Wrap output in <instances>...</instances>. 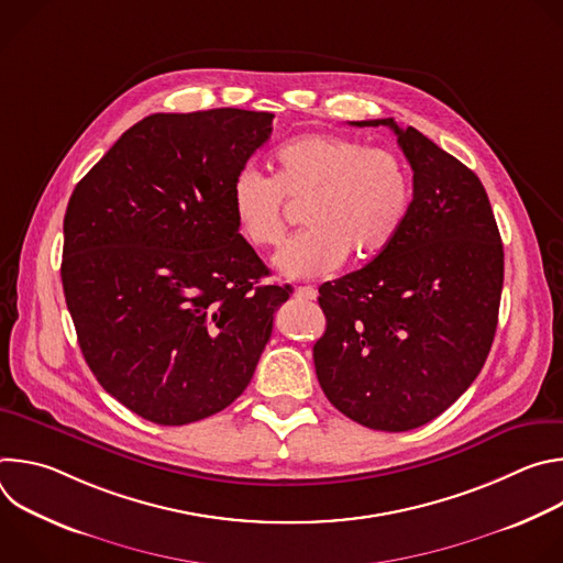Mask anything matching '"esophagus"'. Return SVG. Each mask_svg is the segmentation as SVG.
I'll return each instance as SVG.
<instances>
[{"mask_svg":"<svg viewBox=\"0 0 563 563\" xmlns=\"http://www.w3.org/2000/svg\"><path fill=\"white\" fill-rule=\"evenodd\" d=\"M294 294H296V298L307 300V302H309V300H316V296H318L313 287H296V291H294Z\"/></svg>","mask_w":563,"mask_h":563,"instance_id":"obj_1","label":"esophagus"}]
</instances>
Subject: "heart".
Segmentation results:
<instances>
[{
  "mask_svg": "<svg viewBox=\"0 0 563 563\" xmlns=\"http://www.w3.org/2000/svg\"><path fill=\"white\" fill-rule=\"evenodd\" d=\"M287 202H307L302 222L276 258L291 278L334 274L352 254L372 261L404 231L415 183L406 159L389 148L330 133H309L276 151V172L240 169L229 189L238 233L256 250L278 247L287 231Z\"/></svg>",
  "mask_w": 563,
  "mask_h": 563,
  "instance_id": "heart-1",
  "label": "heart"
}]
</instances>
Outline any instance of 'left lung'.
<instances>
[{
    "instance_id": "1",
    "label": "left lung",
    "mask_w": 563,
    "mask_h": 563,
    "mask_svg": "<svg viewBox=\"0 0 563 563\" xmlns=\"http://www.w3.org/2000/svg\"><path fill=\"white\" fill-rule=\"evenodd\" d=\"M389 126L415 172L410 218L363 269L318 287L328 318L313 365L330 404L383 432L443 415L484 367L499 318L504 245L481 180L415 126Z\"/></svg>"
}]
</instances>
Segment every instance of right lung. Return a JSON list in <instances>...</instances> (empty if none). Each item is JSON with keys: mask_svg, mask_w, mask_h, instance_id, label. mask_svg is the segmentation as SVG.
Wrapping results in <instances>:
<instances>
[{"mask_svg": "<svg viewBox=\"0 0 563 563\" xmlns=\"http://www.w3.org/2000/svg\"><path fill=\"white\" fill-rule=\"evenodd\" d=\"M272 113H153L77 183L62 285L77 343L124 408L157 426L207 419L245 391L289 285L238 233L233 176Z\"/></svg>", "mask_w": 563, "mask_h": 563, "instance_id": "obj_1", "label": "right lung"}]
</instances>
